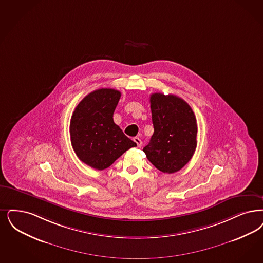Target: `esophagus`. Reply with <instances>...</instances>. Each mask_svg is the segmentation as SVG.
<instances>
[{"mask_svg": "<svg viewBox=\"0 0 263 263\" xmlns=\"http://www.w3.org/2000/svg\"><path fill=\"white\" fill-rule=\"evenodd\" d=\"M133 140H134V142L136 143L137 147H140L142 146V141H141V139H140L139 137H135Z\"/></svg>", "mask_w": 263, "mask_h": 263, "instance_id": "34e87169", "label": "esophagus"}]
</instances>
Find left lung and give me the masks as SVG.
I'll use <instances>...</instances> for the list:
<instances>
[{"mask_svg": "<svg viewBox=\"0 0 263 263\" xmlns=\"http://www.w3.org/2000/svg\"><path fill=\"white\" fill-rule=\"evenodd\" d=\"M154 134L143 148L147 159L161 172L184 167L197 147V119L183 99L174 95H151Z\"/></svg>", "mask_w": 263, "mask_h": 263, "instance_id": "left-lung-1", "label": "left lung"}]
</instances>
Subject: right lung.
I'll use <instances>...</instances> for the list:
<instances>
[{
	"label": "right lung",
	"instance_id": "right-lung-1",
	"mask_svg": "<svg viewBox=\"0 0 263 263\" xmlns=\"http://www.w3.org/2000/svg\"><path fill=\"white\" fill-rule=\"evenodd\" d=\"M120 96L115 89H98L85 97L71 116L69 132L74 152L93 168L109 167L127 149L137 146L114 121Z\"/></svg>",
	"mask_w": 263,
	"mask_h": 263
}]
</instances>
